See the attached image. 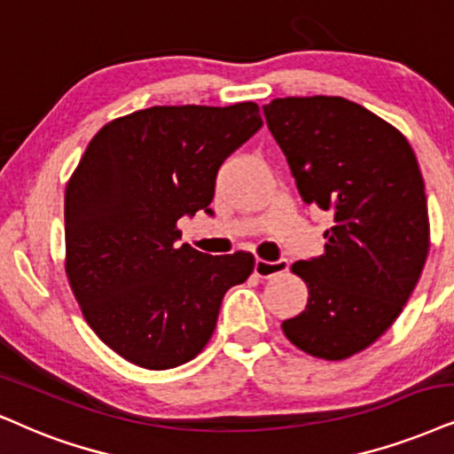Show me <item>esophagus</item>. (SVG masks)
<instances>
[{
	"label": "esophagus",
	"instance_id": "34e87169",
	"mask_svg": "<svg viewBox=\"0 0 454 454\" xmlns=\"http://www.w3.org/2000/svg\"><path fill=\"white\" fill-rule=\"evenodd\" d=\"M289 268V262L286 260H277V262H266V260H255V274L260 278H272L277 274L286 272Z\"/></svg>",
	"mask_w": 454,
	"mask_h": 454
}]
</instances>
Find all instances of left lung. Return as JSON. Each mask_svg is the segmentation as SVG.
<instances>
[{
	"mask_svg": "<svg viewBox=\"0 0 454 454\" xmlns=\"http://www.w3.org/2000/svg\"><path fill=\"white\" fill-rule=\"evenodd\" d=\"M303 203L329 211L325 254L295 262L308 306L286 340L325 360L363 352L409 301L429 249L426 184L406 137L340 96L263 105Z\"/></svg>",
	"mask_w": 454,
	"mask_h": 454,
	"instance_id": "obj_1",
	"label": "left lung"
}]
</instances>
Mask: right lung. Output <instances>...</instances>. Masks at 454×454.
<instances>
[{
  "instance_id": "add662e5",
  "label": "right lung",
  "mask_w": 454,
  "mask_h": 454,
  "mask_svg": "<svg viewBox=\"0 0 454 454\" xmlns=\"http://www.w3.org/2000/svg\"><path fill=\"white\" fill-rule=\"evenodd\" d=\"M263 125L255 102L151 106L91 137L65 192L67 277L85 320L153 371L192 360L254 255L177 247L176 223L211 214L217 169Z\"/></svg>"
}]
</instances>
